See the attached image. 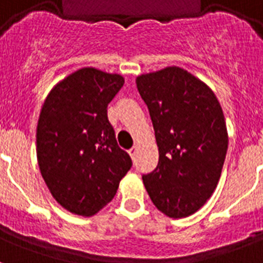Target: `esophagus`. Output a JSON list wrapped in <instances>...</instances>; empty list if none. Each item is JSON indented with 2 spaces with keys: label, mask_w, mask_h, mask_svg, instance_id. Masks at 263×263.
I'll return each instance as SVG.
<instances>
[{
  "label": "esophagus",
  "mask_w": 263,
  "mask_h": 263,
  "mask_svg": "<svg viewBox=\"0 0 263 263\" xmlns=\"http://www.w3.org/2000/svg\"><path fill=\"white\" fill-rule=\"evenodd\" d=\"M128 153H129V156H131L132 160H134V158L136 157V154H138V146H134L132 148H129V150H128Z\"/></svg>",
  "instance_id": "34e87169"
}]
</instances>
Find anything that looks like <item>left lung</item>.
I'll use <instances>...</instances> for the list:
<instances>
[{"label": "left lung", "mask_w": 263, "mask_h": 263, "mask_svg": "<svg viewBox=\"0 0 263 263\" xmlns=\"http://www.w3.org/2000/svg\"><path fill=\"white\" fill-rule=\"evenodd\" d=\"M150 111L160 160L143 176L150 199L171 218L198 212L216 190L228 150L221 105L208 84L180 67L136 78Z\"/></svg>", "instance_id": "obj_1"}]
</instances>
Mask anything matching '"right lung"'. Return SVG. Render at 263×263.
<instances>
[{
	"instance_id": "1",
	"label": "right lung",
	"mask_w": 263,
	"mask_h": 263,
	"mask_svg": "<svg viewBox=\"0 0 263 263\" xmlns=\"http://www.w3.org/2000/svg\"><path fill=\"white\" fill-rule=\"evenodd\" d=\"M123 86L119 73L82 68L60 80L41 109V175L53 198L78 216H94L105 208L132 166L107 120V105Z\"/></svg>"
}]
</instances>
